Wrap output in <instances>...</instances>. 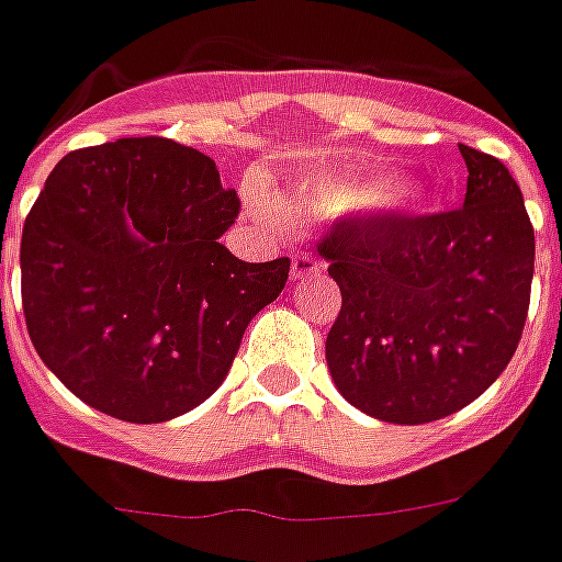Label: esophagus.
Wrapping results in <instances>:
<instances>
[{"label": "esophagus", "mask_w": 562, "mask_h": 562, "mask_svg": "<svg viewBox=\"0 0 562 562\" xmlns=\"http://www.w3.org/2000/svg\"><path fill=\"white\" fill-rule=\"evenodd\" d=\"M316 272H323V263H319L316 257L305 255V251H299V255L293 257V263H290V276H293V281H299V278H307V276H316Z\"/></svg>", "instance_id": "esophagus-1"}]
</instances>
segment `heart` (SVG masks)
Masks as SVG:
<instances>
[{"mask_svg":"<svg viewBox=\"0 0 562 562\" xmlns=\"http://www.w3.org/2000/svg\"><path fill=\"white\" fill-rule=\"evenodd\" d=\"M417 195L408 189H400L394 175L379 177H323L314 183L302 186L299 192L284 201V216L299 225H319V222H335L349 218L373 206H408L415 204Z\"/></svg>","mask_w":562,"mask_h":562,"instance_id":"1","label":"heart"}]
</instances>
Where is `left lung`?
Masks as SVG:
<instances>
[{"label": "left lung", "mask_w": 562, "mask_h": 562, "mask_svg": "<svg viewBox=\"0 0 562 562\" xmlns=\"http://www.w3.org/2000/svg\"><path fill=\"white\" fill-rule=\"evenodd\" d=\"M465 204L417 218L340 222L319 243L340 286L326 337L346 403L385 424H429L474 403L521 340L533 227L501 159L459 145Z\"/></svg>", "instance_id": "left-lung-1"}]
</instances>
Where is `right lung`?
Instances as JSON below:
<instances>
[{"label": "right lung", "instance_id": "obj_1", "mask_svg": "<svg viewBox=\"0 0 562 562\" xmlns=\"http://www.w3.org/2000/svg\"><path fill=\"white\" fill-rule=\"evenodd\" d=\"M236 213L216 162L171 138H117L53 168L20 272L29 337L70 394L162 424L225 382L290 272L286 257L246 263L218 243Z\"/></svg>", "mask_w": 562, "mask_h": 562}]
</instances>
